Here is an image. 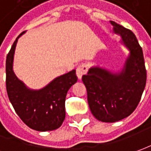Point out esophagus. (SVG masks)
<instances>
[{"label":"esophagus","mask_w":151,"mask_h":151,"mask_svg":"<svg viewBox=\"0 0 151 151\" xmlns=\"http://www.w3.org/2000/svg\"><path fill=\"white\" fill-rule=\"evenodd\" d=\"M88 66L87 63H82L77 68V76H78V79L82 78V76L88 72Z\"/></svg>","instance_id":"34e87169"}]
</instances>
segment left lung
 Segmentation results:
<instances>
[{
	"label": "left lung",
	"mask_w": 151,
	"mask_h": 151,
	"mask_svg": "<svg viewBox=\"0 0 151 151\" xmlns=\"http://www.w3.org/2000/svg\"><path fill=\"white\" fill-rule=\"evenodd\" d=\"M114 31L131 51L126 65L119 73L92 68L82 77L93 115L103 122L126 118L136 110L146 83V69L142 49L131 29L111 21Z\"/></svg>",
	"instance_id": "1"
}]
</instances>
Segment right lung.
I'll return each mask as SVG.
<instances>
[{"label":"right lung","instance_id":"add662e5","mask_svg":"<svg viewBox=\"0 0 151 151\" xmlns=\"http://www.w3.org/2000/svg\"><path fill=\"white\" fill-rule=\"evenodd\" d=\"M16 38L6 56V85L8 97L15 112L29 128L39 132L56 130L65 118V98L68 89L78 81L76 70L53 80L48 86L38 91L28 89L15 75L12 63Z\"/></svg>","mask_w":151,"mask_h":151}]
</instances>
